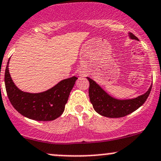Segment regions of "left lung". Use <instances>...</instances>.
<instances>
[{
  "label": "left lung",
  "instance_id": "8db88e82",
  "mask_svg": "<svg viewBox=\"0 0 161 161\" xmlns=\"http://www.w3.org/2000/svg\"><path fill=\"white\" fill-rule=\"evenodd\" d=\"M131 40H138L131 33H128ZM89 81V95L90 102L97 113L108 118H121L130 114L139 108L149 96L152 85L144 94L134 98L118 99L108 94L93 79L87 77Z\"/></svg>",
  "mask_w": 161,
  "mask_h": 161
}]
</instances>
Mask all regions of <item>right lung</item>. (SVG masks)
I'll return each mask as SVG.
<instances>
[{"label":"right lung","mask_w":161,"mask_h":161,"mask_svg":"<svg viewBox=\"0 0 161 161\" xmlns=\"http://www.w3.org/2000/svg\"><path fill=\"white\" fill-rule=\"evenodd\" d=\"M9 61L5 69L4 82L10 103L20 114L35 121H53L64 112L70 92L78 78L63 79L43 92L31 93L17 87L9 72Z\"/></svg>","instance_id":"obj_1"}]
</instances>
